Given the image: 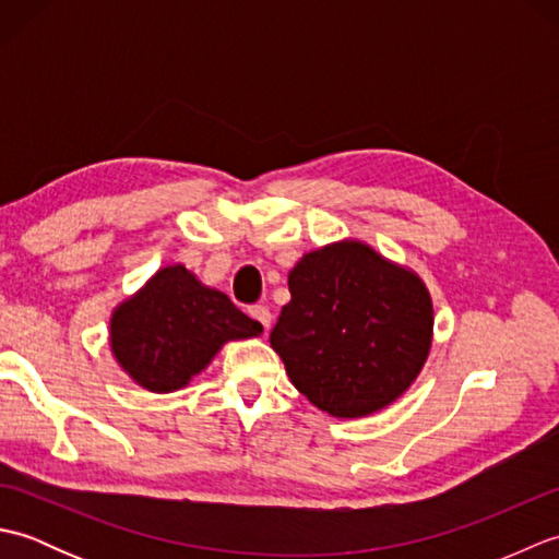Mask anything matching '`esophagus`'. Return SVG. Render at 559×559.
<instances>
[{
  "label": "esophagus",
  "mask_w": 559,
  "mask_h": 559,
  "mask_svg": "<svg viewBox=\"0 0 559 559\" xmlns=\"http://www.w3.org/2000/svg\"><path fill=\"white\" fill-rule=\"evenodd\" d=\"M249 314H252V319H257V322L264 326L266 331L271 329V310H269V307L254 305V307H249Z\"/></svg>",
  "instance_id": "34e87169"
}]
</instances>
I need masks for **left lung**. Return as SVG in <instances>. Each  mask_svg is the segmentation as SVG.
I'll return each mask as SVG.
<instances>
[{
  "instance_id": "1",
  "label": "left lung",
  "mask_w": 559,
  "mask_h": 559,
  "mask_svg": "<svg viewBox=\"0 0 559 559\" xmlns=\"http://www.w3.org/2000/svg\"><path fill=\"white\" fill-rule=\"evenodd\" d=\"M288 288L269 341L307 401L334 418H365L406 394L435 326L418 273L348 237L302 254Z\"/></svg>"
}]
</instances>
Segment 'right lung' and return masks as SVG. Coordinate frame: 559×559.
<instances>
[{"mask_svg":"<svg viewBox=\"0 0 559 559\" xmlns=\"http://www.w3.org/2000/svg\"><path fill=\"white\" fill-rule=\"evenodd\" d=\"M261 324L185 264L158 269L112 310L110 350L134 384L170 394L204 372L228 341L254 338Z\"/></svg>","mask_w":559,"mask_h":559,"instance_id":"obj_1","label":"right lung"}]
</instances>
